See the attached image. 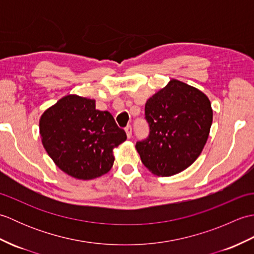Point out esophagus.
<instances>
[{
    "label": "esophagus",
    "instance_id": "1",
    "mask_svg": "<svg viewBox=\"0 0 254 254\" xmlns=\"http://www.w3.org/2000/svg\"><path fill=\"white\" fill-rule=\"evenodd\" d=\"M126 133H127V136L130 138L132 136V127L131 126H127L126 127Z\"/></svg>",
    "mask_w": 254,
    "mask_h": 254
}]
</instances>
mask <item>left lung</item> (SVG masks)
<instances>
[{
  "instance_id": "1",
  "label": "left lung",
  "mask_w": 254,
  "mask_h": 254,
  "mask_svg": "<svg viewBox=\"0 0 254 254\" xmlns=\"http://www.w3.org/2000/svg\"><path fill=\"white\" fill-rule=\"evenodd\" d=\"M149 134L136 150L154 175L170 177L187 169L206 144L213 110L207 96L180 80L171 79L146 101Z\"/></svg>"
}]
</instances>
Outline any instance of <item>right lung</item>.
I'll return each mask as SVG.
<instances>
[{"instance_id": "add662e5", "label": "right lung", "mask_w": 254, "mask_h": 254, "mask_svg": "<svg viewBox=\"0 0 254 254\" xmlns=\"http://www.w3.org/2000/svg\"><path fill=\"white\" fill-rule=\"evenodd\" d=\"M42 145L68 176L90 180L112 168V150L127 139L109 111L95 100L67 95L44 112L39 122Z\"/></svg>"}]
</instances>
